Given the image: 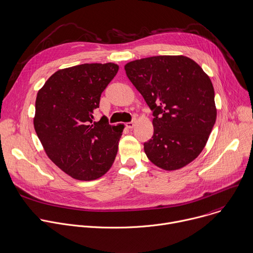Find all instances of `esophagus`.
Listing matches in <instances>:
<instances>
[{"label":"esophagus","instance_id":"obj_1","mask_svg":"<svg viewBox=\"0 0 253 253\" xmlns=\"http://www.w3.org/2000/svg\"><path fill=\"white\" fill-rule=\"evenodd\" d=\"M135 123H136V120L134 119L132 122H129V123H126V126L127 128H132L134 126H135Z\"/></svg>","mask_w":253,"mask_h":253}]
</instances>
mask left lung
<instances>
[{"label": "left lung", "instance_id": "8db88e82", "mask_svg": "<svg viewBox=\"0 0 253 253\" xmlns=\"http://www.w3.org/2000/svg\"><path fill=\"white\" fill-rule=\"evenodd\" d=\"M125 70L155 117L153 137L143 143L147 159L165 170L190 164L205 148L216 120L210 77L184 56L135 60Z\"/></svg>", "mask_w": 253, "mask_h": 253}]
</instances>
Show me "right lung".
<instances>
[{
  "mask_svg": "<svg viewBox=\"0 0 253 253\" xmlns=\"http://www.w3.org/2000/svg\"><path fill=\"white\" fill-rule=\"evenodd\" d=\"M114 63L59 70L38 91L34 126L48 159L75 179L93 180L112 168L124 125L93 122L100 94L115 78Z\"/></svg>",
  "mask_w": 253,
  "mask_h": 253,
  "instance_id": "add662e5",
  "label": "right lung"
}]
</instances>
